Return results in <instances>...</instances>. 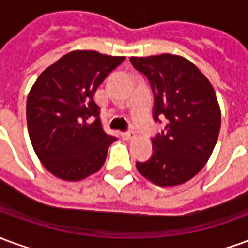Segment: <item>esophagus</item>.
<instances>
[{
    "instance_id": "esophagus-1",
    "label": "esophagus",
    "mask_w": 248,
    "mask_h": 248,
    "mask_svg": "<svg viewBox=\"0 0 248 248\" xmlns=\"http://www.w3.org/2000/svg\"><path fill=\"white\" fill-rule=\"evenodd\" d=\"M134 137H135L134 133H122V138H124V140H133Z\"/></svg>"
}]
</instances>
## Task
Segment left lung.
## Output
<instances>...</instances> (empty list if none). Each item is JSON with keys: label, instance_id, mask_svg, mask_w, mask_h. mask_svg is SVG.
<instances>
[{"label": "left lung", "instance_id": "obj_1", "mask_svg": "<svg viewBox=\"0 0 248 248\" xmlns=\"http://www.w3.org/2000/svg\"><path fill=\"white\" fill-rule=\"evenodd\" d=\"M155 95L154 118L165 117V133L153 140V156L137 162L146 179L159 187L190 181L213 154L220 130V108L211 82L187 58L177 54L131 57Z\"/></svg>", "mask_w": 248, "mask_h": 248}]
</instances>
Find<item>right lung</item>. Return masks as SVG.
Here are the masks:
<instances>
[{"label": "right lung", "instance_id": "1", "mask_svg": "<svg viewBox=\"0 0 248 248\" xmlns=\"http://www.w3.org/2000/svg\"><path fill=\"white\" fill-rule=\"evenodd\" d=\"M124 57L73 50L42 71L26 101L30 140L54 177L77 182L97 172L117 140L102 127L98 86Z\"/></svg>", "mask_w": 248, "mask_h": 248}]
</instances>
